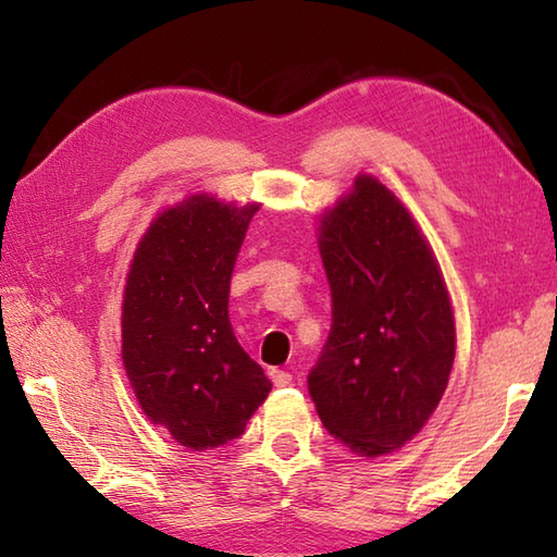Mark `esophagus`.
<instances>
[{"label": "esophagus", "instance_id": "1", "mask_svg": "<svg viewBox=\"0 0 557 557\" xmlns=\"http://www.w3.org/2000/svg\"><path fill=\"white\" fill-rule=\"evenodd\" d=\"M270 377H272V383H275V387H287V385H292V373H287V371L272 369V371H270Z\"/></svg>", "mask_w": 557, "mask_h": 557}]
</instances>
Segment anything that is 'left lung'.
Instances as JSON below:
<instances>
[{"mask_svg": "<svg viewBox=\"0 0 557 557\" xmlns=\"http://www.w3.org/2000/svg\"><path fill=\"white\" fill-rule=\"evenodd\" d=\"M333 325L309 393L359 457L401 447L431 419L455 361V315L429 242L393 191L359 174L318 227Z\"/></svg>", "mask_w": 557, "mask_h": 557, "instance_id": "left-lung-1", "label": "left lung"}]
</instances>
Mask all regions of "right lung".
Here are the masks:
<instances>
[{
    "mask_svg": "<svg viewBox=\"0 0 557 557\" xmlns=\"http://www.w3.org/2000/svg\"><path fill=\"white\" fill-rule=\"evenodd\" d=\"M258 203L198 194L150 222L128 270L122 359L146 417L196 453L239 437L272 383L234 337L230 280Z\"/></svg>",
    "mask_w": 557,
    "mask_h": 557,
    "instance_id": "1",
    "label": "right lung"
}]
</instances>
